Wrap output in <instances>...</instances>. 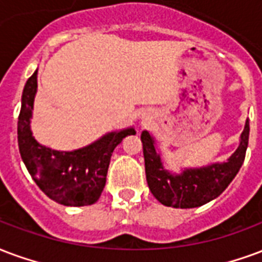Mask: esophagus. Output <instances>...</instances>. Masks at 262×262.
Wrapping results in <instances>:
<instances>
[{
	"instance_id": "34e87169",
	"label": "esophagus",
	"mask_w": 262,
	"mask_h": 262,
	"mask_svg": "<svg viewBox=\"0 0 262 262\" xmlns=\"http://www.w3.org/2000/svg\"><path fill=\"white\" fill-rule=\"evenodd\" d=\"M147 119H148V118H146V121H147Z\"/></svg>"
}]
</instances>
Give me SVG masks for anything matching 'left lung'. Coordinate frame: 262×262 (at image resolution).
<instances>
[{
	"label": "left lung",
	"mask_w": 262,
	"mask_h": 262,
	"mask_svg": "<svg viewBox=\"0 0 262 262\" xmlns=\"http://www.w3.org/2000/svg\"><path fill=\"white\" fill-rule=\"evenodd\" d=\"M249 133L247 119L240 135L239 147L228 160L200 168H183L176 173L164 166L156 139L147 130H143L141 143L150 191L161 204L173 208H195L210 203L224 193L243 165Z\"/></svg>",
	"instance_id": "1"
}]
</instances>
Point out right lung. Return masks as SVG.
<instances>
[{"label": "right lung", "instance_id": "obj_1", "mask_svg": "<svg viewBox=\"0 0 262 262\" xmlns=\"http://www.w3.org/2000/svg\"><path fill=\"white\" fill-rule=\"evenodd\" d=\"M36 93L37 71L25 84L17 119L19 152L29 173L36 185L59 204L71 207L94 204L104 190L112 152L126 136L136 135L135 127L108 132L92 144L77 150H52L40 144L30 129Z\"/></svg>", "mask_w": 262, "mask_h": 262}]
</instances>
